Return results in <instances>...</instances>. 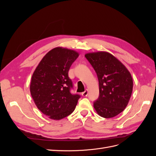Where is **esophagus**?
Here are the masks:
<instances>
[{
	"instance_id": "1",
	"label": "esophagus",
	"mask_w": 156,
	"mask_h": 156,
	"mask_svg": "<svg viewBox=\"0 0 156 156\" xmlns=\"http://www.w3.org/2000/svg\"><path fill=\"white\" fill-rule=\"evenodd\" d=\"M87 95H88V90L86 89L85 90H84V91L82 93V96H84V97H85V96H87Z\"/></svg>"
}]
</instances>
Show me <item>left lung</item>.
<instances>
[{
    "instance_id": "8db88e82",
    "label": "left lung",
    "mask_w": 156,
    "mask_h": 156,
    "mask_svg": "<svg viewBox=\"0 0 156 156\" xmlns=\"http://www.w3.org/2000/svg\"><path fill=\"white\" fill-rule=\"evenodd\" d=\"M84 56L98 78L100 96L94 102V108L105 119L116 116L125 109L131 96L133 83L130 72L107 52H94Z\"/></svg>"
}]
</instances>
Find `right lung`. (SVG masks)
Returning <instances> with one entry per match:
<instances>
[{
  "instance_id": "1",
  "label": "right lung",
  "mask_w": 156,
  "mask_h": 156,
  "mask_svg": "<svg viewBox=\"0 0 156 156\" xmlns=\"http://www.w3.org/2000/svg\"><path fill=\"white\" fill-rule=\"evenodd\" d=\"M77 51L61 47L49 51L32 74L30 91L37 108L50 119L58 120L73 112L80 96L70 92L68 72Z\"/></svg>"
}]
</instances>
